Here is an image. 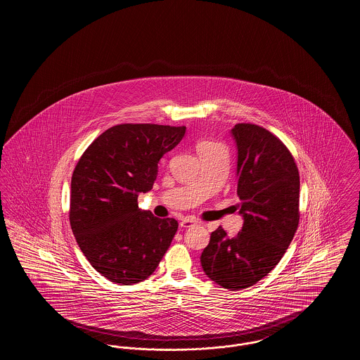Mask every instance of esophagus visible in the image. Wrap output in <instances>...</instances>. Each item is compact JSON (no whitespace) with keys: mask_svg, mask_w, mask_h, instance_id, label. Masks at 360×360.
<instances>
[{"mask_svg":"<svg viewBox=\"0 0 360 360\" xmlns=\"http://www.w3.org/2000/svg\"><path fill=\"white\" fill-rule=\"evenodd\" d=\"M194 224H197V220L194 219V217H185L179 225H181V228H188V226H191V225H194Z\"/></svg>","mask_w":360,"mask_h":360,"instance_id":"esophagus-1","label":"esophagus"}]
</instances>
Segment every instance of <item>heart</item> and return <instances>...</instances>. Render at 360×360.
<instances>
[{
    "label": "heart",
    "mask_w": 360,
    "mask_h": 360,
    "mask_svg": "<svg viewBox=\"0 0 360 360\" xmlns=\"http://www.w3.org/2000/svg\"><path fill=\"white\" fill-rule=\"evenodd\" d=\"M212 141H207V140H202V141H200L198 144H197V147H201V146H206V144H210Z\"/></svg>",
    "instance_id": "heart-1"
}]
</instances>
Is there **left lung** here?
<instances>
[{"label": "left lung", "instance_id": "obj_1", "mask_svg": "<svg viewBox=\"0 0 360 360\" xmlns=\"http://www.w3.org/2000/svg\"><path fill=\"white\" fill-rule=\"evenodd\" d=\"M238 146L243 228L228 238L219 226L201 255L205 274L224 289L255 285L285 255L300 223V174L289 148L257 124L232 129Z\"/></svg>", "mask_w": 360, "mask_h": 360}]
</instances>
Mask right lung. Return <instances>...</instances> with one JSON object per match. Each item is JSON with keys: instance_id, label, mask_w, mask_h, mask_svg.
I'll return each mask as SVG.
<instances>
[{"instance_id": "right-lung-1", "label": "right lung", "mask_w": 360, "mask_h": 360, "mask_svg": "<svg viewBox=\"0 0 360 360\" xmlns=\"http://www.w3.org/2000/svg\"><path fill=\"white\" fill-rule=\"evenodd\" d=\"M186 127L119 124L79 158L70 194V225L89 263L113 283L132 285L153 274L178 229L175 219L140 210L137 197L154 186L160 158Z\"/></svg>"}]
</instances>
